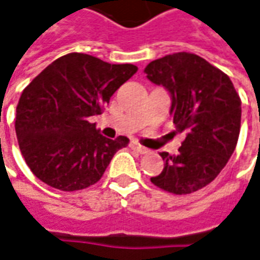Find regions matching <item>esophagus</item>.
<instances>
[{"mask_svg": "<svg viewBox=\"0 0 260 260\" xmlns=\"http://www.w3.org/2000/svg\"><path fill=\"white\" fill-rule=\"evenodd\" d=\"M131 148H132V149H135V151H138L139 153L148 152V149H146L145 146H142L141 144H138L137 141H132V142H131Z\"/></svg>", "mask_w": 260, "mask_h": 260, "instance_id": "esophagus-1", "label": "esophagus"}]
</instances>
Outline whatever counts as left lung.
I'll use <instances>...</instances> for the list:
<instances>
[{"label": "left lung", "mask_w": 260, "mask_h": 260, "mask_svg": "<svg viewBox=\"0 0 260 260\" xmlns=\"http://www.w3.org/2000/svg\"><path fill=\"white\" fill-rule=\"evenodd\" d=\"M146 78L171 93L176 131L186 132L178 155L159 153L164 169L151 182L186 195L211 183L232 156L241 131V98L226 74L189 52L146 65Z\"/></svg>", "instance_id": "1"}]
</instances>
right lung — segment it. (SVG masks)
Returning <instances> with one entry per match:
<instances>
[{
	"label": "right lung",
	"mask_w": 260,
	"mask_h": 260,
	"mask_svg": "<svg viewBox=\"0 0 260 260\" xmlns=\"http://www.w3.org/2000/svg\"><path fill=\"white\" fill-rule=\"evenodd\" d=\"M132 63H109L72 52L55 59L21 93L15 132L32 174L59 190L100 181L129 139L102 137L89 118L102 114L116 89L135 74Z\"/></svg>",
	"instance_id": "1"
}]
</instances>
